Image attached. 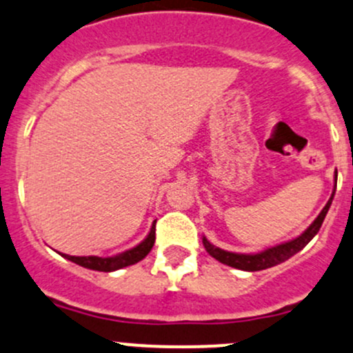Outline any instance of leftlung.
<instances>
[{
	"label": "left lung",
	"instance_id": "1",
	"mask_svg": "<svg viewBox=\"0 0 353 353\" xmlns=\"http://www.w3.org/2000/svg\"><path fill=\"white\" fill-rule=\"evenodd\" d=\"M334 188H336V174H334ZM334 196V191L331 194L330 201L326 203L325 208L321 210V213L318 215V219L307 227V230H304V234L297 237V239H292L288 243L279 244L275 248H270L265 249L261 252H256V254H237V252H229V251H223V249L215 248L213 244H210L206 241V237H203V245L205 249L208 251L210 256H213L215 259H219L220 263L227 266H232V268L237 270H244V272H259V270H266V268H272V266L280 265V263L287 261L288 258H292L294 254H297L302 248L309 244V241L319 232L323 225V220H325L326 213H328L331 201H333Z\"/></svg>",
	"mask_w": 353,
	"mask_h": 353
}]
</instances>
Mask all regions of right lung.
<instances>
[{"label": "right lung", "instance_id": "right-lung-1", "mask_svg": "<svg viewBox=\"0 0 353 353\" xmlns=\"http://www.w3.org/2000/svg\"><path fill=\"white\" fill-rule=\"evenodd\" d=\"M155 243V222L152 225L150 234L143 243H140L137 248L128 249V251L121 252V254L112 256V258H99V256H68L63 254L70 261L77 263V265L83 266L88 270H97V272H114V270H121L124 266L134 265V263L141 261L148 252L152 251Z\"/></svg>", "mask_w": 353, "mask_h": 353}]
</instances>
